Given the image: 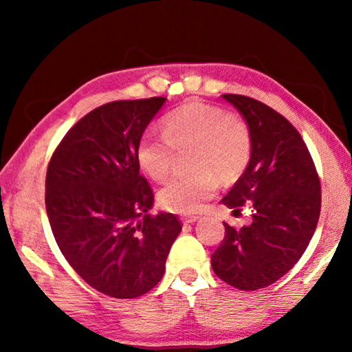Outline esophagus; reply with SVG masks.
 I'll use <instances>...</instances> for the list:
<instances>
[{
	"instance_id": "esophagus-1",
	"label": "esophagus",
	"mask_w": 352,
	"mask_h": 352,
	"mask_svg": "<svg viewBox=\"0 0 352 352\" xmlns=\"http://www.w3.org/2000/svg\"><path fill=\"white\" fill-rule=\"evenodd\" d=\"M197 219H199V216H186V217H183L182 220H183L184 225H188V223H194Z\"/></svg>"
}]
</instances>
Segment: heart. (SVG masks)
I'll list each match as a JSON object with an SVG mask.
<instances>
[{"label":"heart","mask_w":352,"mask_h":352,"mask_svg":"<svg viewBox=\"0 0 352 352\" xmlns=\"http://www.w3.org/2000/svg\"><path fill=\"white\" fill-rule=\"evenodd\" d=\"M190 153L195 172L178 175L160 189L166 210L190 214L216 194L219 180L234 183L252 158V130L241 115L200 100L184 104L164 118V133H146L136 148L141 169L157 182L168 178L178 151Z\"/></svg>","instance_id":"1"}]
</instances>
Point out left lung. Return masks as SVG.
I'll return each instance as SVG.
<instances>
[{
    "mask_svg": "<svg viewBox=\"0 0 352 352\" xmlns=\"http://www.w3.org/2000/svg\"><path fill=\"white\" fill-rule=\"evenodd\" d=\"M252 130V158L222 204L236 217L243 208L253 222H223L225 237L211 254L216 275L241 290L278 281L311 242L321 210V184L301 135L281 113L242 94H223Z\"/></svg>",
    "mask_w": 352,
    "mask_h": 352,
    "instance_id": "obj_1",
    "label": "left lung"
}]
</instances>
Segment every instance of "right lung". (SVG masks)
<instances>
[{
	"label": "right lung",
	"mask_w": 352,
	"mask_h": 352,
	"mask_svg": "<svg viewBox=\"0 0 352 352\" xmlns=\"http://www.w3.org/2000/svg\"><path fill=\"white\" fill-rule=\"evenodd\" d=\"M164 100L98 107L68 130L47 164L45 204L57 245L83 281L113 298L152 290L182 231L175 214H147L153 189L136 160Z\"/></svg>",
	"instance_id": "add662e5"
}]
</instances>
